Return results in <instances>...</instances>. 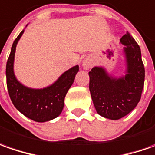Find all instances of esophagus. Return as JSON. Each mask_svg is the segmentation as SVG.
Masks as SVG:
<instances>
[{
    "label": "esophagus",
    "instance_id": "esophagus-1",
    "mask_svg": "<svg viewBox=\"0 0 155 155\" xmlns=\"http://www.w3.org/2000/svg\"><path fill=\"white\" fill-rule=\"evenodd\" d=\"M91 65H92V64H91V63H90V62H89L88 61H83L82 66H83V68H86V69H88L89 68L91 67Z\"/></svg>",
    "mask_w": 155,
    "mask_h": 155
}]
</instances>
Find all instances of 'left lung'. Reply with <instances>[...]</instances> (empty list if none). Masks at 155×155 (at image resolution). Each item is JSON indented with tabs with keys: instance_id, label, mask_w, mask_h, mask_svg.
Instances as JSON below:
<instances>
[{
	"instance_id": "1",
	"label": "left lung",
	"mask_w": 155,
	"mask_h": 155,
	"mask_svg": "<svg viewBox=\"0 0 155 155\" xmlns=\"http://www.w3.org/2000/svg\"><path fill=\"white\" fill-rule=\"evenodd\" d=\"M126 59V74L114 78L104 68L94 67L89 72V90L98 114L117 120L136 108L144 86L145 69L141 49L128 31L120 39Z\"/></svg>"
}]
</instances>
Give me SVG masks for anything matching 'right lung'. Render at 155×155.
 I'll use <instances>...</instances> for the list:
<instances>
[{
    "label": "right lung",
    "mask_w": 155,
    "mask_h": 155,
    "mask_svg": "<svg viewBox=\"0 0 155 155\" xmlns=\"http://www.w3.org/2000/svg\"><path fill=\"white\" fill-rule=\"evenodd\" d=\"M24 30L14 40L7 62V87L10 99L15 108L31 120L44 123L52 120L61 114L64 99L72 86L79 66L71 68L61 74L56 82L42 89L29 88L16 79L14 72L15 50Z\"/></svg>",
    "instance_id": "obj_1"
}]
</instances>
